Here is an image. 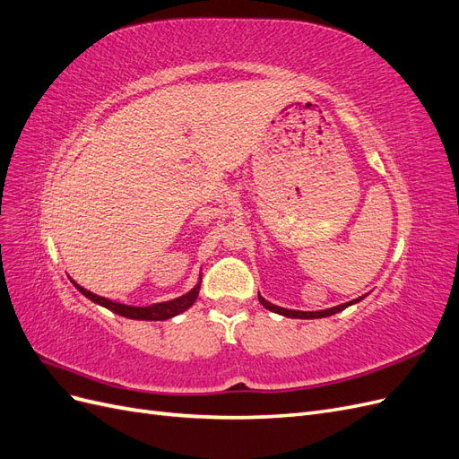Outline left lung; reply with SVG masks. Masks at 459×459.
I'll return each instance as SVG.
<instances>
[{
	"mask_svg": "<svg viewBox=\"0 0 459 459\" xmlns=\"http://www.w3.org/2000/svg\"><path fill=\"white\" fill-rule=\"evenodd\" d=\"M258 300H260V304H262L264 308H268V310L277 312V314H281V316H287V317H304V319L308 317V319H310V317H325V316L337 314V312L344 310L346 307H351V304H354V302H358V300H362V297H359V299H354V300H351V302L339 304V307H335V308H327V310H319V312H299V310H287V308H281V307H275V304H272V302H268V300H264L262 297H258Z\"/></svg>",
	"mask_w": 459,
	"mask_h": 459,
	"instance_id": "1",
	"label": "left lung"
}]
</instances>
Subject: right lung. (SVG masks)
Segmentation results:
<instances>
[{"instance_id": "right-lung-1", "label": "right lung", "mask_w": 459, "mask_h": 459, "mask_svg": "<svg viewBox=\"0 0 459 459\" xmlns=\"http://www.w3.org/2000/svg\"><path fill=\"white\" fill-rule=\"evenodd\" d=\"M76 289L80 290L82 295L88 297L90 300L101 304V307H105L107 310L115 312L118 316H124V317H130V319H151V322H162V319H169V317H174L178 314H182L184 310H187L193 302L197 300V295H199V289H201V283L193 287L189 293L178 297L174 300H169V302H159V304H151V307H128V304H120V302H113L108 299H103L100 295H93L91 290L80 287L78 283H74Z\"/></svg>"}]
</instances>
